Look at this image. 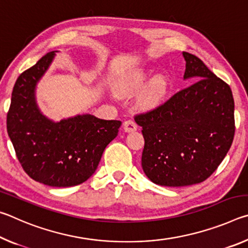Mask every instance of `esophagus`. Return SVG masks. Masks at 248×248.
<instances>
[{
	"mask_svg": "<svg viewBox=\"0 0 248 248\" xmlns=\"http://www.w3.org/2000/svg\"><path fill=\"white\" fill-rule=\"evenodd\" d=\"M124 129L125 132H132L138 129L137 124L133 120H125L124 123Z\"/></svg>",
	"mask_w": 248,
	"mask_h": 248,
	"instance_id": "1",
	"label": "esophagus"
}]
</instances>
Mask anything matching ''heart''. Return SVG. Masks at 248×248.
I'll list each match as a JSON object with an SVG mask.
<instances>
[{
    "label": "heart",
    "mask_w": 248,
    "mask_h": 248,
    "mask_svg": "<svg viewBox=\"0 0 248 248\" xmlns=\"http://www.w3.org/2000/svg\"><path fill=\"white\" fill-rule=\"evenodd\" d=\"M146 81H148V75L142 70H136L120 84V91L124 94H134L145 85ZM165 92L166 81L162 77H156L146 89L144 98L148 103H156L164 96Z\"/></svg>",
    "instance_id": "1"
}]
</instances>
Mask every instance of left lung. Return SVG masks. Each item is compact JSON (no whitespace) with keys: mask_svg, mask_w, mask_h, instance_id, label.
<instances>
[{"mask_svg":"<svg viewBox=\"0 0 248 248\" xmlns=\"http://www.w3.org/2000/svg\"><path fill=\"white\" fill-rule=\"evenodd\" d=\"M183 56L184 78L196 82L134 117L144 138L142 169L151 182L167 187L204 182L223 161L235 132L230 86L198 57Z\"/></svg>","mask_w":248,"mask_h":248,"instance_id":"1","label":"left lung"}]
</instances>
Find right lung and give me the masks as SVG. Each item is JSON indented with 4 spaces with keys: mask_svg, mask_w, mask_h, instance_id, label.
Returning <instances> with one entry per match:
<instances>
[{
    "mask_svg": "<svg viewBox=\"0 0 248 248\" xmlns=\"http://www.w3.org/2000/svg\"><path fill=\"white\" fill-rule=\"evenodd\" d=\"M51 51L19 75L7 112V133L29 177L51 187L77 186L95 173L121 121L78 115L59 123L41 114L35 90L51 64Z\"/></svg>",
    "mask_w": 248,
    "mask_h": 248,
    "instance_id": "obj_1",
    "label": "right lung"
}]
</instances>
